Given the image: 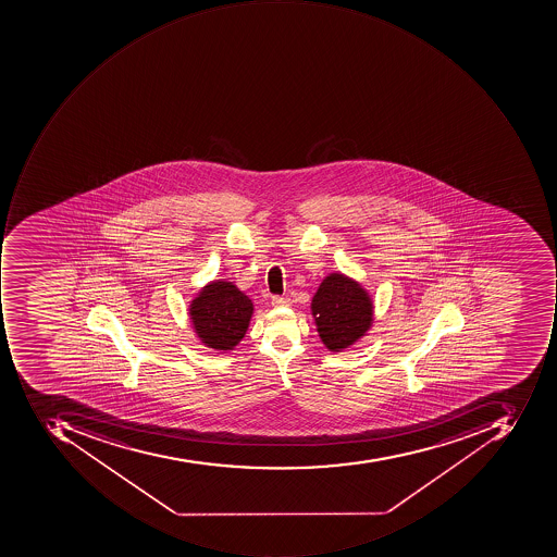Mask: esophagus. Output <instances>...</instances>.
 I'll list each match as a JSON object with an SVG mask.
<instances>
[{
    "label": "esophagus",
    "instance_id": "1",
    "mask_svg": "<svg viewBox=\"0 0 557 557\" xmlns=\"http://www.w3.org/2000/svg\"><path fill=\"white\" fill-rule=\"evenodd\" d=\"M271 302H273V306H287L289 305V299L284 298V296H273Z\"/></svg>",
    "mask_w": 557,
    "mask_h": 557
}]
</instances>
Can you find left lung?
I'll return each instance as SVG.
<instances>
[{
	"mask_svg": "<svg viewBox=\"0 0 557 557\" xmlns=\"http://www.w3.org/2000/svg\"><path fill=\"white\" fill-rule=\"evenodd\" d=\"M314 321L321 342L331 351L348 348L367 333L371 324V306L360 284L343 274H330L314 295Z\"/></svg>",
	"mask_w": 557,
	"mask_h": 557,
	"instance_id": "1",
	"label": "left lung"
}]
</instances>
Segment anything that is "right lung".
<instances>
[{
    "label": "right lung",
    "mask_w": 557,
    "mask_h": 557,
    "mask_svg": "<svg viewBox=\"0 0 557 557\" xmlns=\"http://www.w3.org/2000/svg\"><path fill=\"white\" fill-rule=\"evenodd\" d=\"M190 317L197 336L206 346L226 351L246 335L252 302L233 283L214 281L194 299Z\"/></svg>",
    "instance_id": "1"
}]
</instances>
